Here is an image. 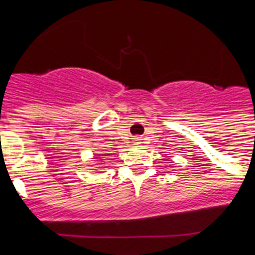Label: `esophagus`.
Returning <instances> with one entry per match:
<instances>
[{
    "label": "esophagus",
    "mask_w": 255,
    "mask_h": 255,
    "mask_svg": "<svg viewBox=\"0 0 255 255\" xmlns=\"http://www.w3.org/2000/svg\"><path fill=\"white\" fill-rule=\"evenodd\" d=\"M134 140H135V142H138V140H139V139H138V138H134Z\"/></svg>",
    "instance_id": "1"
}]
</instances>
